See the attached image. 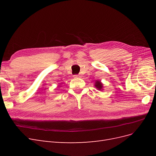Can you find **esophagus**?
<instances>
[{"label": "esophagus", "instance_id": "obj_1", "mask_svg": "<svg viewBox=\"0 0 156 156\" xmlns=\"http://www.w3.org/2000/svg\"><path fill=\"white\" fill-rule=\"evenodd\" d=\"M73 77H81V75H74Z\"/></svg>", "mask_w": 156, "mask_h": 156}]
</instances>
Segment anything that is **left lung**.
Wrapping results in <instances>:
<instances>
[{
  "mask_svg": "<svg viewBox=\"0 0 156 156\" xmlns=\"http://www.w3.org/2000/svg\"><path fill=\"white\" fill-rule=\"evenodd\" d=\"M95 87H96L99 90H103V84L101 83L100 81H96V83H95Z\"/></svg>",
  "mask_w": 156,
  "mask_h": 156,
  "instance_id": "8db88e82",
  "label": "left lung"
}]
</instances>
